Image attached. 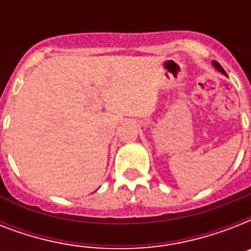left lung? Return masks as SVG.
<instances>
[{
  "label": "left lung",
  "mask_w": 251,
  "mask_h": 251,
  "mask_svg": "<svg viewBox=\"0 0 251 251\" xmlns=\"http://www.w3.org/2000/svg\"><path fill=\"white\" fill-rule=\"evenodd\" d=\"M214 65H215V68L218 69L219 72H222V73H223V74H226V72H224V69H223V68H222V65L219 64V62H216V61H214Z\"/></svg>",
  "instance_id": "1"
}]
</instances>
